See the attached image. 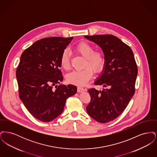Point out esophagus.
Listing matches in <instances>:
<instances>
[{"instance_id":"1","label":"esophagus","mask_w":157,"mask_h":157,"mask_svg":"<svg viewBox=\"0 0 157 157\" xmlns=\"http://www.w3.org/2000/svg\"><path fill=\"white\" fill-rule=\"evenodd\" d=\"M77 91H78V92H79V93H81V92H82L83 91H84V88H83V87H82V86H78Z\"/></svg>"}]
</instances>
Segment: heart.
Segmentation results:
<instances>
[{"mask_svg": "<svg viewBox=\"0 0 157 157\" xmlns=\"http://www.w3.org/2000/svg\"><path fill=\"white\" fill-rule=\"evenodd\" d=\"M75 52L85 58L83 67L81 70L74 71L67 75V82L77 85H83L90 79L92 70L95 72L100 71L104 67L105 56L104 53L100 50L94 51L93 45L85 42H81L74 48ZM71 53L69 50L65 49L60 55V65L67 71L70 67Z\"/></svg>", "mask_w": 157, "mask_h": 157, "instance_id": "heart-1", "label": "heart"}]
</instances>
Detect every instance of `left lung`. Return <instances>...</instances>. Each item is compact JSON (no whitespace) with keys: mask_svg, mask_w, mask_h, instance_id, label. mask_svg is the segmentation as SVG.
Returning <instances> with one entry per match:
<instances>
[{"mask_svg":"<svg viewBox=\"0 0 157 157\" xmlns=\"http://www.w3.org/2000/svg\"><path fill=\"white\" fill-rule=\"evenodd\" d=\"M102 49L105 63L95 85L106 88L88 90L91 101L86 106L90 117L100 123L115 120L124 112L133 95L138 67L131 48L112 35L85 36Z\"/></svg>","mask_w":157,"mask_h":157,"instance_id":"left-lung-1","label":"left lung"}]
</instances>
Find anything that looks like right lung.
I'll return each mask as SVG.
<instances>
[{
    "label": "right lung",
    "mask_w": 157,
    "mask_h": 157,
    "mask_svg": "<svg viewBox=\"0 0 157 157\" xmlns=\"http://www.w3.org/2000/svg\"><path fill=\"white\" fill-rule=\"evenodd\" d=\"M72 39H41L21 55L16 72L19 97L30 114L42 122H48L58 117L67 98L76 93L75 85H57L63 79L60 57Z\"/></svg>",
    "instance_id": "right-lung-1"
}]
</instances>
